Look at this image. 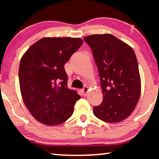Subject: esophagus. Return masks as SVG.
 <instances>
[{
  "mask_svg": "<svg viewBox=\"0 0 159 159\" xmlns=\"http://www.w3.org/2000/svg\"><path fill=\"white\" fill-rule=\"evenodd\" d=\"M82 93H83L84 95H86L87 92H88V86H84V88H82Z\"/></svg>",
  "mask_w": 159,
  "mask_h": 159,
  "instance_id": "obj_1",
  "label": "esophagus"
}]
</instances>
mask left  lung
<instances>
[{
  "label": "left lung",
  "instance_id": "1",
  "mask_svg": "<svg viewBox=\"0 0 159 159\" xmlns=\"http://www.w3.org/2000/svg\"><path fill=\"white\" fill-rule=\"evenodd\" d=\"M92 51L101 79L103 101L93 107L97 118L108 123L123 121L140 98L141 82L135 53L129 45L110 34L84 38Z\"/></svg>",
  "mask_w": 159,
  "mask_h": 159
}]
</instances>
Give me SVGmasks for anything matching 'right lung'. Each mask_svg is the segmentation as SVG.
Here are the masks:
<instances>
[{
    "label": "right lung",
    "instance_id": "obj_1",
    "mask_svg": "<svg viewBox=\"0 0 159 159\" xmlns=\"http://www.w3.org/2000/svg\"><path fill=\"white\" fill-rule=\"evenodd\" d=\"M82 43L80 38H44L21 57L19 69L21 96L40 122L60 125L72 115L80 95L67 87L64 64Z\"/></svg>",
    "mask_w": 159,
    "mask_h": 159
}]
</instances>
